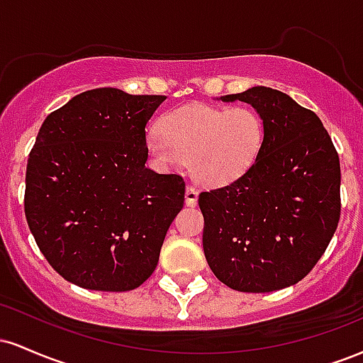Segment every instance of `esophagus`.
Segmentation results:
<instances>
[{"label": "esophagus", "mask_w": 363, "mask_h": 363, "mask_svg": "<svg viewBox=\"0 0 363 363\" xmlns=\"http://www.w3.org/2000/svg\"><path fill=\"white\" fill-rule=\"evenodd\" d=\"M198 203V189L194 186L186 187V205L187 206H196Z\"/></svg>", "instance_id": "esophagus-1"}]
</instances>
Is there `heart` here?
I'll list each match as a JSON object with an SVG mask.
<instances>
[{
    "mask_svg": "<svg viewBox=\"0 0 363 363\" xmlns=\"http://www.w3.org/2000/svg\"><path fill=\"white\" fill-rule=\"evenodd\" d=\"M160 129L145 138L150 157L164 169L189 160L191 174L205 186H225L256 164L266 140V124L252 107L189 104L169 111Z\"/></svg>",
    "mask_w": 363,
    "mask_h": 363,
    "instance_id": "obj_1",
    "label": "heart"
}]
</instances>
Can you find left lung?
Returning a JSON list of instances; mask_svg holds the SVG:
<instances>
[{"mask_svg":"<svg viewBox=\"0 0 363 363\" xmlns=\"http://www.w3.org/2000/svg\"><path fill=\"white\" fill-rule=\"evenodd\" d=\"M223 101L251 104L266 140L242 177L199 194L203 251L230 289L281 290L311 273L338 227V152L315 112L280 90L252 86Z\"/></svg>","mask_w":363,"mask_h":363,"instance_id":"left-lung-1","label":"left lung"}]
</instances>
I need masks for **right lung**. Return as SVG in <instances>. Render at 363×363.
I'll return each instance as SVG.
<instances>
[{
    "mask_svg": "<svg viewBox=\"0 0 363 363\" xmlns=\"http://www.w3.org/2000/svg\"><path fill=\"white\" fill-rule=\"evenodd\" d=\"M165 99L86 90L40 126L25 174V216L65 280L126 291L155 272L186 191L179 174L145 167V128Z\"/></svg>",
    "mask_w": 363,
    "mask_h": 363,
    "instance_id": "1",
    "label": "right lung"
}]
</instances>
